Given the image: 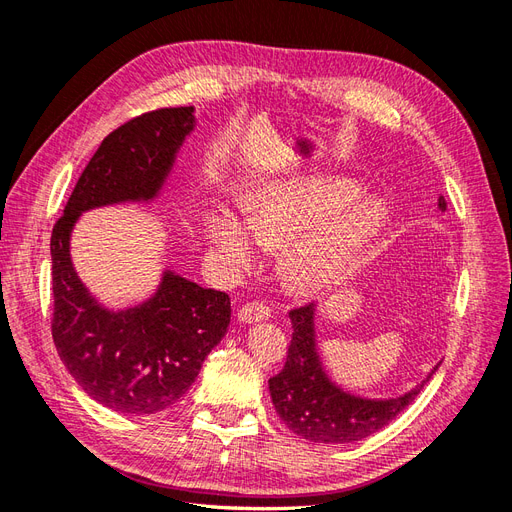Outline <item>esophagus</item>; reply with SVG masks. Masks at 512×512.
<instances>
[{
  "label": "esophagus",
  "mask_w": 512,
  "mask_h": 512,
  "mask_svg": "<svg viewBox=\"0 0 512 512\" xmlns=\"http://www.w3.org/2000/svg\"><path fill=\"white\" fill-rule=\"evenodd\" d=\"M237 318H239V322H245V324L260 322V320H269V318H271V307L265 305V303H260V301L247 303V305L239 307Z\"/></svg>",
  "instance_id": "obj_1"
}]
</instances>
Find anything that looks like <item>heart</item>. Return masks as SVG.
<instances>
[{
    "label": "heart",
    "mask_w": 512,
    "mask_h": 512,
    "mask_svg": "<svg viewBox=\"0 0 512 512\" xmlns=\"http://www.w3.org/2000/svg\"><path fill=\"white\" fill-rule=\"evenodd\" d=\"M359 192L354 183L335 179L269 185L245 203V222L228 209L211 211L207 235L222 265L232 273H243L254 265L256 243L267 250L286 247L284 267L290 282L314 290L333 282L386 220L380 200L367 198L339 220L321 225Z\"/></svg>",
    "instance_id": "obj_1"
}]
</instances>
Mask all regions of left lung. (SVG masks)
Segmentation results:
<instances>
[{"mask_svg": "<svg viewBox=\"0 0 512 512\" xmlns=\"http://www.w3.org/2000/svg\"><path fill=\"white\" fill-rule=\"evenodd\" d=\"M438 205L446 209L444 196H440ZM314 312V303L290 309L292 339L286 365L280 374L269 380L273 406L288 429L309 442L348 444L363 440L389 425L401 410H406L438 365L416 389L395 399H363L350 395L324 374L316 352Z\"/></svg>", "mask_w": 512, "mask_h": 512, "instance_id": "1", "label": "left lung"}]
</instances>
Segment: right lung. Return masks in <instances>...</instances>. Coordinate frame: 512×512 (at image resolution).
Segmentation results:
<instances>
[{
    "label": "right lung",
    "mask_w": 512,
    "mask_h": 512,
    "mask_svg": "<svg viewBox=\"0 0 512 512\" xmlns=\"http://www.w3.org/2000/svg\"><path fill=\"white\" fill-rule=\"evenodd\" d=\"M192 130L194 106L123 123L89 160L53 226V342L81 389L115 412L156 414L177 404L224 337L230 299L166 271L149 301L111 312L76 275L70 232L83 211L156 198Z\"/></svg>",
    "instance_id": "right-lung-1"
}]
</instances>
